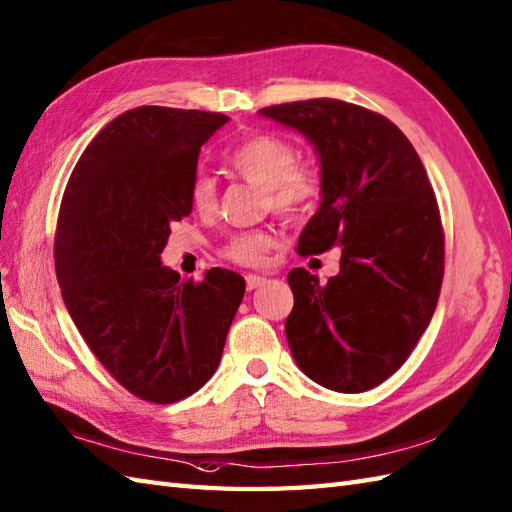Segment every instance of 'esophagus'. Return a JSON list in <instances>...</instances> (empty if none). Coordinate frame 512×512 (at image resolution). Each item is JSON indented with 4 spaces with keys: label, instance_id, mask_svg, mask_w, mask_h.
<instances>
[{
    "label": "esophagus",
    "instance_id": "obj_1",
    "mask_svg": "<svg viewBox=\"0 0 512 512\" xmlns=\"http://www.w3.org/2000/svg\"><path fill=\"white\" fill-rule=\"evenodd\" d=\"M266 283V277H259V275H246V288L248 290H257L261 285Z\"/></svg>",
    "mask_w": 512,
    "mask_h": 512
}]
</instances>
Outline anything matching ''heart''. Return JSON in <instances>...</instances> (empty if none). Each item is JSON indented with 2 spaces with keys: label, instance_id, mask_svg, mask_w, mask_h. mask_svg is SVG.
<instances>
[{
  "label": "heart",
  "instance_id": "heart-1",
  "mask_svg": "<svg viewBox=\"0 0 512 512\" xmlns=\"http://www.w3.org/2000/svg\"><path fill=\"white\" fill-rule=\"evenodd\" d=\"M229 165L244 181L266 189L268 205L281 216L296 218L310 209L320 194V178L312 165L299 161V150L290 139L259 133L244 139L229 154ZM189 202L198 213H211L218 202L216 181L196 174L189 183ZM275 244V235L264 229L242 231L224 244V257L242 266H257Z\"/></svg>",
  "mask_w": 512,
  "mask_h": 512
}]
</instances>
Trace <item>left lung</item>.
<instances>
[{
    "label": "left lung",
    "mask_w": 512,
    "mask_h": 512,
    "mask_svg": "<svg viewBox=\"0 0 512 512\" xmlns=\"http://www.w3.org/2000/svg\"><path fill=\"white\" fill-rule=\"evenodd\" d=\"M259 113L299 130L320 159L323 200L296 251L342 246L325 285L290 270L294 362L329 390L375 388L408 360L441 294L445 235L430 178L408 137L364 106L316 98Z\"/></svg>",
    "instance_id": "1"
}]
</instances>
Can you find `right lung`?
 Listing matches in <instances>:
<instances>
[{
	"mask_svg": "<svg viewBox=\"0 0 512 512\" xmlns=\"http://www.w3.org/2000/svg\"><path fill=\"white\" fill-rule=\"evenodd\" d=\"M229 122L139 106L82 152L58 211L54 264L89 349L135 397L174 403L205 386L246 290L233 270L183 281L161 264L170 224L192 213L200 146Z\"/></svg>",
	"mask_w": 512,
	"mask_h": 512,
	"instance_id": "obj_1",
	"label": "right lung"
}]
</instances>
